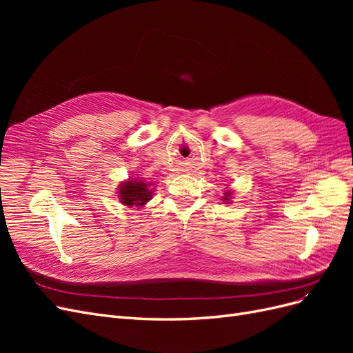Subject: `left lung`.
Segmentation results:
<instances>
[{
    "mask_svg": "<svg viewBox=\"0 0 353 353\" xmlns=\"http://www.w3.org/2000/svg\"><path fill=\"white\" fill-rule=\"evenodd\" d=\"M230 196H231V191H227L225 196H223V200H225L227 203H230Z\"/></svg>",
    "mask_w": 353,
    "mask_h": 353,
    "instance_id": "8db88e82",
    "label": "left lung"
}]
</instances>
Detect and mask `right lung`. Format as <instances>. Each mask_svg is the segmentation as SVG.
<instances>
[{
  "mask_svg": "<svg viewBox=\"0 0 353 353\" xmlns=\"http://www.w3.org/2000/svg\"><path fill=\"white\" fill-rule=\"evenodd\" d=\"M150 183H145L143 179H130L125 181L119 187V199L125 206H144L152 199L153 190H150Z\"/></svg>",
  "mask_w": 353,
  "mask_h": 353,
  "instance_id": "right-lung-1",
  "label": "right lung"
}]
</instances>
